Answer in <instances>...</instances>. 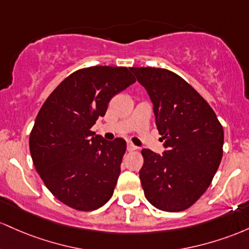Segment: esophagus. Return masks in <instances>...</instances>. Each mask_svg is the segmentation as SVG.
I'll return each mask as SVG.
<instances>
[{"mask_svg": "<svg viewBox=\"0 0 249 249\" xmlns=\"http://www.w3.org/2000/svg\"><path fill=\"white\" fill-rule=\"evenodd\" d=\"M136 149H138V147L134 146V144L130 143V142L127 144V150H128V152H134V150H136Z\"/></svg>", "mask_w": 249, "mask_h": 249, "instance_id": "1", "label": "esophagus"}]
</instances>
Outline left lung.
Here are the masks:
<instances>
[{
	"instance_id": "1",
	"label": "left lung",
	"mask_w": 249,
	"mask_h": 249,
	"mask_svg": "<svg viewBox=\"0 0 249 249\" xmlns=\"http://www.w3.org/2000/svg\"><path fill=\"white\" fill-rule=\"evenodd\" d=\"M130 71L152 100L166 148L163 155L142 149L144 196L161 211H185L207 191L219 168L222 125L207 101L175 72L152 67Z\"/></svg>"
}]
</instances>
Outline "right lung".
I'll list each match as a JSON object with an SVG mask.
<instances>
[{"label": "right lung", "instance_id": "1", "mask_svg": "<svg viewBox=\"0 0 249 249\" xmlns=\"http://www.w3.org/2000/svg\"><path fill=\"white\" fill-rule=\"evenodd\" d=\"M125 67L79 69L54 89L36 116L29 148L52 194L76 211L102 207L121 173L125 141H107L91 130L116 94L135 82Z\"/></svg>", "mask_w": 249, "mask_h": 249}]
</instances>
